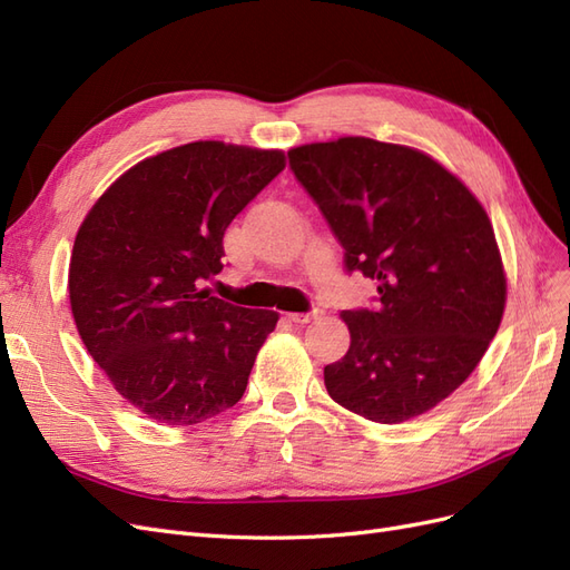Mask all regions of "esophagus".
<instances>
[{
	"label": "esophagus",
	"instance_id": "34e87169",
	"mask_svg": "<svg viewBox=\"0 0 570 570\" xmlns=\"http://www.w3.org/2000/svg\"><path fill=\"white\" fill-rule=\"evenodd\" d=\"M289 323H297V325H304L308 321H314L318 316V312H308V314H285Z\"/></svg>",
	"mask_w": 570,
	"mask_h": 570
}]
</instances>
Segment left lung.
Wrapping results in <instances>:
<instances>
[{
	"instance_id": "1",
	"label": "left lung",
	"mask_w": 570,
	"mask_h": 570,
	"mask_svg": "<svg viewBox=\"0 0 570 570\" xmlns=\"http://www.w3.org/2000/svg\"><path fill=\"white\" fill-rule=\"evenodd\" d=\"M287 157L344 266L377 281L373 308L342 312L352 344L323 371L327 394L375 423L421 416L475 371L502 323L507 275L485 209L404 145L340 137Z\"/></svg>"
}]
</instances>
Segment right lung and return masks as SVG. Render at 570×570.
Wrapping results in <instances>:
<instances>
[{
    "instance_id": "add662e5",
    "label": "right lung",
    "mask_w": 570,
    "mask_h": 570,
    "mask_svg": "<svg viewBox=\"0 0 570 570\" xmlns=\"http://www.w3.org/2000/svg\"><path fill=\"white\" fill-rule=\"evenodd\" d=\"M285 168L281 149L189 142L126 170L76 235L68 297L116 392L161 425L243 400L278 314L202 289L223 271L230 220Z\"/></svg>"
}]
</instances>
